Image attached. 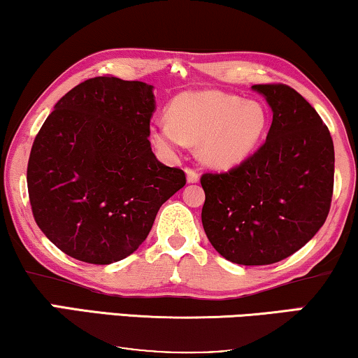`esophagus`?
Instances as JSON below:
<instances>
[{
    "instance_id": "esophagus-1",
    "label": "esophagus",
    "mask_w": 358,
    "mask_h": 358,
    "mask_svg": "<svg viewBox=\"0 0 358 358\" xmlns=\"http://www.w3.org/2000/svg\"><path fill=\"white\" fill-rule=\"evenodd\" d=\"M185 174H187V182H197L199 173L192 168H185Z\"/></svg>"
}]
</instances>
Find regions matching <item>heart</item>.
<instances>
[{
  "instance_id": "heart-1",
  "label": "heart",
  "mask_w": 358,
  "mask_h": 358,
  "mask_svg": "<svg viewBox=\"0 0 358 358\" xmlns=\"http://www.w3.org/2000/svg\"><path fill=\"white\" fill-rule=\"evenodd\" d=\"M168 124L159 122L150 138L164 153H176L184 143L197 145L202 163L228 169L241 163L264 135L267 112L257 101L222 91L184 92L166 110Z\"/></svg>"
}]
</instances>
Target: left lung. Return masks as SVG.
I'll return each mask as SVG.
<instances>
[{
  "label": "left lung",
  "mask_w": 358,
  "mask_h": 358,
  "mask_svg": "<svg viewBox=\"0 0 358 358\" xmlns=\"http://www.w3.org/2000/svg\"><path fill=\"white\" fill-rule=\"evenodd\" d=\"M273 112L261 148L228 173H205L202 224L212 246L241 266H267L305 246L324 224L334 189V143L305 97L254 85Z\"/></svg>",
  "instance_id": "left-lung-1"
}]
</instances>
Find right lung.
Instances as JSON below:
<instances>
[{
	"label": "right lung",
	"instance_id": "right-lung-1",
	"mask_svg": "<svg viewBox=\"0 0 358 358\" xmlns=\"http://www.w3.org/2000/svg\"><path fill=\"white\" fill-rule=\"evenodd\" d=\"M153 86L97 76L68 91L34 140L32 215L68 256L106 266L135 252L185 174L156 159Z\"/></svg>",
	"mask_w": 358,
	"mask_h": 358
}]
</instances>
